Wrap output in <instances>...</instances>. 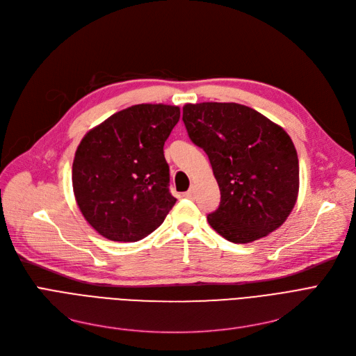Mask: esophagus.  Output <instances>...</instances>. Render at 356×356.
<instances>
[{"mask_svg": "<svg viewBox=\"0 0 356 356\" xmlns=\"http://www.w3.org/2000/svg\"><path fill=\"white\" fill-rule=\"evenodd\" d=\"M184 196L188 197V199H193V196H195V188H193V186H192V188H191L188 192L184 193Z\"/></svg>", "mask_w": 356, "mask_h": 356, "instance_id": "obj_1", "label": "esophagus"}]
</instances>
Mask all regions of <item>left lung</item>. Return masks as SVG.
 <instances>
[{
	"label": "left lung",
	"instance_id": "8db88e82",
	"mask_svg": "<svg viewBox=\"0 0 356 356\" xmlns=\"http://www.w3.org/2000/svg\"><path fill=\"white\" fill-rule=\"evenodd\" d=\"M183 122L208 154L220 191L209 225L235 244L282 227L298 195V159L286 131L235 102L186 104Z\"/></svg>",
	"mask_w": 356,
	"mask_h": 356
}]
</instances>
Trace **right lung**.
<instances>
[{
	"instance_id": "add662e5",
	"label": "right lung",
	"mask_w": 356,
	"mask_h": 356,
	"mask_svg": "<svg viewBox=\"0 0 356 356\" xmlns=\"http://www.w3.org/2000/svg\"><path fill=\"white\" fill-rule=\"evenodd\" d=\"M180 108L140 104L111 115L82 138L72 167L73 193L102 236L136 242L157 229L175 207L163 147Z\"/></svg>"
}]
</instances>
